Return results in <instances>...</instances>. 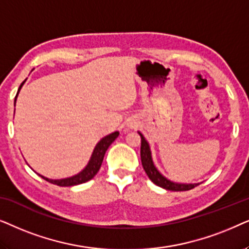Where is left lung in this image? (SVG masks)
Here are the masks:
<instances>
[{"label":"left lung","mask_w":249,"mask_h":249,"mask_svg":"<svg viewBox=\"0 0 249 249\" xmlns=\"http://www.w3.org/2000/svg\"><path fill=\"white\" fill-rule=\"evenodd\" d=\"M141 137V161H142V166H143V170L147 173L148 178L154 182L156 185L158 187L166 189V190H171V191H187L190 190V189H194L195 187H197L199 183H177V182H173L171 180H168L159 173V171L156 168L154 165V161H152L151 158V151H150V147H149V143L145 140L143 135H142L140 132H139Z\"/></svg>","instance_id":"1"}]
</instances>
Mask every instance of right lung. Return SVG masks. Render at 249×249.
I'll use <instances>...</instances> for the list:
<instances>
[{
    "label": "right lung",
    "mask_w": 249,
    "mask_h": 249,
    "mask_svg": "<svg viewBox=\"0 0 249 249\" xmlns=\"http://www.w3.org/2000/svg\"><path fill=\"white\" fill-rule=\"evenodd\" d=\"M25 81L21 83L20 86H19L18 93H19V91H20L21 86L25 83ZM18 93H17V95H18ZM17 95H16V99H17ZM16 99H15V105H16ZM118 135H119V132H114V133H111V134L107 135V137L102 138L101 140L98 142V144L95 145L93 154H92L90 161H89V164L86 165V167L82 172H79L78 174L74 175V177H71L67 178H61V180H51V178L43 177V175H39V177L43 178L48 182H50V183L59 185V187H71V185H77V184L85 183V182L90 181L91 178H94V175L98 173L99 170H100L106 151H107L109 145H110L112 142L116 140V138H117Z\"/></svg>",
    "instance_id": "add662e5"
}]
</instances>
